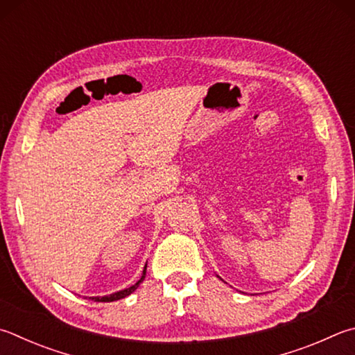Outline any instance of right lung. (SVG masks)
<instances>
[{"instance_id":"1","label":"right lung","mask_w":355,"mask_h":355,"mask_svg":"<svg viewBox=\"0 0 355 355\" xmlns=\"http://www.w3.org/2000/svg\"><path fill=\"white\" fill-rule=\"evenodd\" d=\"M146 267H147V266H146ZM146 267H144V270H143V276H141V279H139L135 286L128 287V288H124V290H119V292L112 293V295H107V296H92V300H93V301H98V302H110V301H116V300L125 298V296H128L132 292H135V290L138 288V286L141 284V282L144 281V278H146Z\"/></svg>"}]
</instances>
